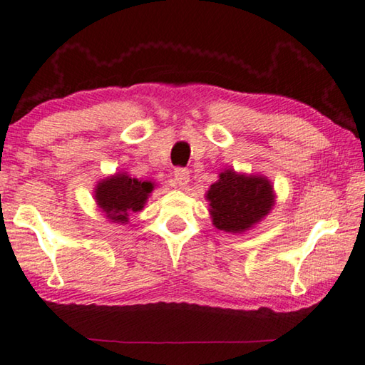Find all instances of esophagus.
I'll return each instance as SVG.
<instances>
[{
  "label": "esophagus",
  "mask_w": 365,
  "mask_h": 365,
  "mask_svg": "<svg viewBox=\"0 0 365 365\" xmlns=\"http://www.w3.org/2000/svg\"><path fill=\"white\" fill-rule=\"evenodd\" d=\"M174 180H175V183L178 185V187H185V185H187L188 180H190V172H188V169L177 168V169L174 170Z\"/></svg>",
  "instance_id": "esophagus-1"
}]
</instances>
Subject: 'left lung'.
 I'll return each mask as SVG.
<instances>
[{"label": "left lung", "mask_w": 365, "mask_h": 365, "mask_svg": "<svg viewBox=\"0 0 365 365\" xmlns=\"http://www.w3.org/2000/svg\"><path fill=\"white\" fill-rule=\"evenodd\" d=\"M214 225L225 232H245L267 215L274 205L272 185L264 177L225 170L207 191Z\"/></svg>", "instance_id": "obj_1"}]
</instances>
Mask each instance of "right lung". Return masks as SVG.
<instances>
[{
	"label": "right lung",
	"instance_id": "right-lung-1",
	"mask_svg": "<svg viewBox=\"0 0 365 365\" xmlns=\"http://www.w3.org/2000/svg\"><path fill=\"white\" fill-rule=\"evenodd\" d=\"M153 188L151 182L117 174L98 183L95 197L108 219L125 224L128 214L141 211Z\"/></svg>",
	"mask_w": 365,
	"mask_h": 365
}]
</instances>
